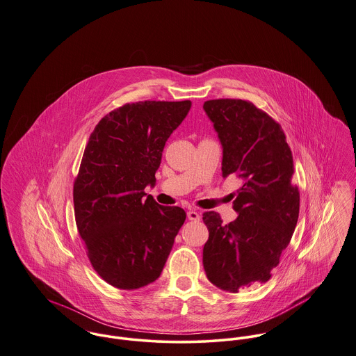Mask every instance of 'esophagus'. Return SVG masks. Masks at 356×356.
Returning a JSON list of instances; mask_svg holds the SVG:
<instances>
[{"label": "esophagus", "instance_id": "34e87169", "mask_svg": "<svg viewBox=\"0 0 356 356\" xmlns=\"http://www.w3.org/2000/svg\"><path fill=\"white\" fill-rule=\"evenodd\" d=\"M187 217H188V220H191V221H199L200 220V214L195 211V210H190V211H187Z\"/></svg>", "mask_w": 356, "mask_h": 356}]
</instances>
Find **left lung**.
<instances>
[{"label":"left lung","instance_id":"left-lung-1","mask_svg":"<svg viewBox=\"0 0 356 356\" xmlns=\"http://www.w3.org/2000/svg\"><path fill=\"white\" fill-rule=\"evenodd\" d=\"M203 109L222 145V177L240 181L232 195L235 221L222 224L218 213H203L209 229L203 268L211 284L236 293L272 277L293 235L300 194L292 183V153L276 120L244 99H210Z\"/></svg>","mask_w":356,"mask_h":356}]
</instances>
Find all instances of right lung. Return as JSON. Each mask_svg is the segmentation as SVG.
<instances>
[{"label": "right lung", "instance_id": "right-lung-1", "mask_svg": "<svg viewBox=\"0 0 356 356\" xmlns=\"http://www.w3.org/2000/svg\"><path fill=\"white\" fill-rule=\"evenodd\" d=\"M191 101H140L112 111L95 125L74 181L75 220L91 266L119 289L159 278L186 221L177 206H161L146 186L170 134Z\"/></svg>", "mask_w": 356, "mask_h": 356}]
</instances>
